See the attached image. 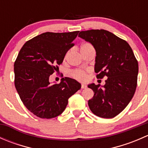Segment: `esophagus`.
<instances>
[{
	"instance_id": "34e87169",
	"label": "esophagus",
	"mask_w": 148,
	"mask_h": 148,
	"mask_svg": "<svg viewBox=\"0 0 148 148\" xmlns=\"http://www.w3.org/2000/svg\"><path fill=\"white\" fill-rule=\"evenodd\" d=\"M86 86L84 84H82V89H84V88H86Z\"/></svg>"
}]
</instances>
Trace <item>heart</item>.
Returning a JSON list of instances; mask_svg holds the SVG:
<instances>
[{
	"label": "heart",
	"instance_id": "heart-1",
	"mask_svg": "<svg viewBox=\"0 0 148 148\" xmlns=\"http://www.w3.org/2000/svg\"><path fill=\"white\" fill-rule=\"evenodd\" d=\"M94 47L90 43H84L81 46V48H80V51H81V53H82L84 52H86L87 51L91 50V49H93ZM69 54V51L67 52L66 53L64 56V59H66L68 57ZM71 77H74L76 79L79 80V81H85L87 78V74L85 71H83V70L81 69H75L74 71H72L71 72Z\"/></svg>",
	"mask_w": 148,
	"mask_h": 148
}]
</instances>
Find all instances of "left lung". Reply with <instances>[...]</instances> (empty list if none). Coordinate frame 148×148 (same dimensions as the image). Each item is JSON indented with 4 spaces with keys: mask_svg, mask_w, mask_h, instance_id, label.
<instances>
[{
    "mask_svg": "<svg viewBox=\"0 0 148 148\" xmlns=\"http://www.w3.org/2000/svg\"><path fill=\"white\" fill-rule=\"evenodd\" d=\"M79 36L96 50L97 78L107 77L105 84H91L94 92L88 105L92 113L102 118H113L127 106L137 87L138 62L132 48L125 40L104 29L81 31Z\"/></svg>",
    "mask_w": 148,
    "mask_h": 148,
    "instance_id": "obj_1",
    "label": "left lung"
}]
</instances>
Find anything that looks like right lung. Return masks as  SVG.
<instances>
[{
  "label": "right lung",
  "mask_w": 148,
  "mask_h": 148,
  "mask_svg": "<svg viewBox=\"0 0 148 148\" xmlns=\"http://www.w3.org/2000/svg\"><path fill=\"white\" fill-rule=\"evenodd\" d=\"M78 33H43L26 41L18 54L15 86L25 107L38 117L59 116L69 98L81 88L78 82L69 77L62 78L59 84L49 82V77L62 64Z\"/></svg>",
  "instance_id": "obj_1"
}]
</instances>
